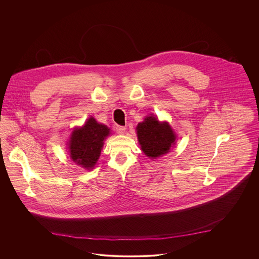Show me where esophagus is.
I'll return each mask as SVG.
<instances>
[{"mask_svg":"<svg viewBox=\"0 0 259 259\" xmlns=\"http://www.w3.org/2000/svg\"><path fill=\"white\" fill-rule=\"evenodd\" d=\"M115 130H116V132H117L118 134H123L124 132H125V130H126V127H125V126H119V125H117V126L115 127Z\"/></svg>","mask_w":259,"mask_h":259,"instance_id":"esophagus-1","label":"esophagus"}]
</instances>
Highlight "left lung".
I'll list each match as a JSON object with an SVG mask.
<instances>
[{"instance_id": "obj_1", "label": "left lung", "mask_w": 259, "mask_h": 259, "mask_svg": "<svg viewBox=\"0 0 259 259\" xmlns=\"http://www.w3.org/2000/svg\"><path fill=\"white\" fill-rule=\"evenodd\" d=\"M137 135L142 150L150 158L167 153L176 140L170 125L167 122L161 123L154 116H148L138 124Z\"/></svg>"}]
</instances>
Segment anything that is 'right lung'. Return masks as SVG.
I'll use <instances>...</instances> for the list:
<instances>
[{"label": "right lung", "mask_w": 259, "mask_h": 259, "mask_svg": "<svg viewBox=\"0 0 259 259\" xmlns=\"http://www.w3.org/2000/svg\"><path fill=\"white\" fill-rule=\"evenodd\" d=\"M110 129L99 124L93 117L87 120L82 128L74 129L69 143L71 158L76 164L90 170L94 167L101 154L104 140Z\"/></svg>", "instance_id": "add662e5"}]
</instances>
